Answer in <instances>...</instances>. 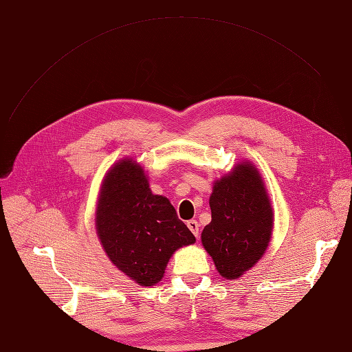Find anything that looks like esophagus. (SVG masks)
I'll return each instance as SVG.
<instances>
[{
  "instance_id": "34e87169",
  "label": "esophagus",
  "mask_w": 352,
  "mask_h": 352,
  "mask_svg": "<svg viewBox=\"0 0 352 352\" xmlns=\"http://www.w3.org/2000/svg\"><path fill=\"white\" fill-rule=\"evenodd\" d=\"M186 225H188L189 230L194 233L195 238H198V236H199V223H198L197 220H189V221L186 223Z\"/></svg>"
}]
</instances>
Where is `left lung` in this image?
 <instances>
[{"label":"left lung","mask_w":352,"mask_h":352,"mask_svg":"<svg viewBox=\"0 0 352 352\" xmlns=\"http://www.w3.org/2000/svg\"><path fill=\"white\" fill-rule=\"evenodd\" d=\"M210 208L202 247L220 276L238 279L263 257L272 238L273 208L258 170L242 162L216 180Z\"/></svg>","instance_id":"obj_1"}]
</instances>
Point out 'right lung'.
I'll use <instances>...</instances> for the list:
<instances>
[{"label":"right lung","instance_id":"obj_1","mask_svg":"<svg viewBox=\"0 0 352 352\" xmlns=\"http://www.w3.org/2000/svg\"><path fill=\"white\" fill-rule=\"evenodd\" d=\"M95 226L110 261L141 286L162 280L175 251L195 242L170 201L151 192L144 167L132 158L105 175Z\"/></svg>","mask_w":352,"mask_h":352}]
</instances>
